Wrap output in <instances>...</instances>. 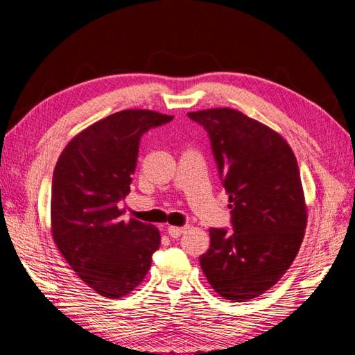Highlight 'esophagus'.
Wrapping results in <instances>:
<instances>
[{
    "instance_id": "esophagus-1",
    "label": "esophagus",
    "mask_w": 355,
    "mask_h": 355,
    "mask_svg": "<svg viewBox=\"0 0 355 355\" xmlns=\"http://www.w3.org/2000/svg\"><path fill=\"white\" fill-rule=\"evenodd\" d=\"M186 230H188V227H175V225L167 227V233H169L172 238H180Z\"/></svg>"
}]
</instances>
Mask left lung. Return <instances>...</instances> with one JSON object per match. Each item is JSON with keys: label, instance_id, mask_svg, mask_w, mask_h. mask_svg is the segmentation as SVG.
<instances>
[{"label": "left lung", "instance_id": "obj_1", "mask_svg": "<svg viewBox=\"0 0 355 355\" xmlns=\"http://www.w3.org/2000/svg\"><path fill=\"white\" fill-rule=\"evenodd\" d=\"M188 116L208 131L232 209V233L209 228L202 271L220 297L245 302L277 284L302 244L307 205L296 156L277 131L232 107Z\"/></svg>", "mask_w": 355, "mask_h": 355}]
</instances>
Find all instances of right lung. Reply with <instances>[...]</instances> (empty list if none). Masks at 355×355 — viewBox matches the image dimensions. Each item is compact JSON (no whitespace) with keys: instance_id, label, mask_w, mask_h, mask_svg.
<instances>
[{"instance_id":"obj_1","label":"right lung","mask_w":355,"mask_h":355,"mask_svg":"<svg viewBox=\"0 0 355 355\" xmlns=\"http://www.w3.org/2000/svg\"><path fill=\"white\" fill-rule=\"evenodd\" d=\"M173 116L150 110L111 114L80 131L59 156L51 183V235L84 284L107 299L130 294L161 244L155 225L122 220L141 136Z\"/></svg>"}]
</instances>
